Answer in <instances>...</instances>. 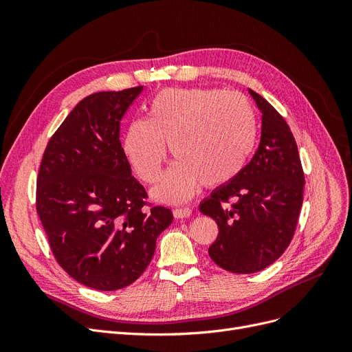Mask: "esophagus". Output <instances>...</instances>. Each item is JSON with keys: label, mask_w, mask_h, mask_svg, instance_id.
<instances>
[{"label": "esophagus", "mask_w": 352, "mask_h": 352, "mask_svg": "<svg viewBox=\"0 0 352 352\" xmlns=\"http://www.w3.org/2000/svg\"><path fill=\"white\" fill-rule=\"evenodd\" d=\"M190 214H192V210H190L189 207L175 208V210H173V216H175L176 219H186V217H189Z\"/></svg>", "instance_id": "esophagus-1"}]
</instances>
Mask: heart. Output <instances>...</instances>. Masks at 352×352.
I'll return each instance as SVG.
<instances>
[{
	"mask_svg": "<svg viewBox=\"0 0 352 352\" xmlns=\"http://www.w3.org/2000/svg\"><path fill=\"white\" fill-rule=\"evenodd\" d=\"M257 142V117L247 97L216 88H166L148 104L146 119L127 127L123 148L136 175L155 184L170 167L155 197L180 202L201 184L219 186L235 179Z\"/></svg>",
	"mask_w": 352,
	"mask_h": 352,
	"instance_id": "1",
	"label": "heart"
}]
</instances>
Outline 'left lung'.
Masks as SVG:
<instances>
[{
  "instance_id": "obj_1",
  "label": "left lung",
  "mask_w": 352,
  "mask_h": 352,
  "mask_svg": "<svg viewBox=\"0 0 352 352\" xmlns=\"http://www.w3.org/2000/svg\"><path fill=\"white\" fill-rule=\"evenodd\" d=\"M261 111L260 145L230 182L199 204L219 235L208 254L219 267L248 274L269 267L291 243L300 217L304 172L295 138L283 117L250 89Z\"/></svg>"
}]
</instances>
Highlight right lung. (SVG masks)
Masks as SVG:
<instances>
[{"label": "right lung", "mask_w": 352, "mask_h": 352, "mask_svg": "<svg viewBox=\"0 0 352 352\" xmlns=\"http://www.w3.org/2000/svg\"><path fill=\"white\" fill-rule=\"evenodd\" d=\"M144 87L95 92L60 124L42 155L36 211L57 263L98 291L133 283L172 210L146 202L120 144V120Z\"/></svg>", "instance_id": "obj_1"}]
</instances>
